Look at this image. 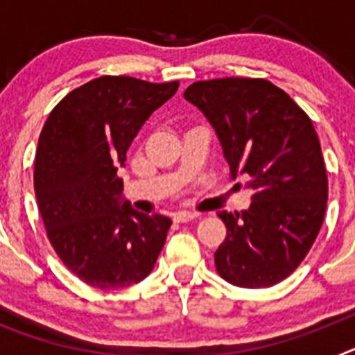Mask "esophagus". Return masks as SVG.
<instances>
[{
	"label": "esophagus",
	"instance_id": "1",
	"mask_svg": "<svg viewBox=\"0 0 355 355\" xmlns=\"http://www.w3.org/2000/svg\"><path fill=\"white\" fill-rule=\"evenodd\" d=\"M199 213L197 211H175L174 213V220L175 222H188V220H193L197 218Z\"/></svg>",
	"mask_w": 355,
	"mask_h": 355
}]
</instances>
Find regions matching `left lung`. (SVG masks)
Returning <instances> with one entry per match:
<instances>
[{"instance_id": "8db88e82", "label": "left lung", "mask_w": 355, "mask_h": 355, "mask_svg": "<svg viewBox=\"0 0 355 355\" xmlns=\"http://www.w3.org/2000/svg\"><path fill=\"white\" fill-rule=\"evenodd\" d=\"M184 99L215 130L231 175H243L254 192L249 209L218 213L227 234L215 252L216 272L240 288L281 283L315 243L327 206L311 119L266 80L197 81Z\"/></svg>"}]
</instances>
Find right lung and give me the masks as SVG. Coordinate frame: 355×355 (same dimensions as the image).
Returning <instances> with one entry per match:
<instances>
[{"instance_id": "obj_1", "label": "right lung", "mask_w": 355, "mask_h": 355, "mask_svg": "<svg viewBox=\"0 0 355 355\" xmlns=\"http://www.w3.org/2000/svg\"><path fill=\"white\" fill-rule=\"evenodd\" d=\"M178 87L101 76L67 94L44 124L33 174L40 216L58 258L90 286L140 283L165 245L172 220L133 209L117 171Z\"/></svg>"}]
</instances>
